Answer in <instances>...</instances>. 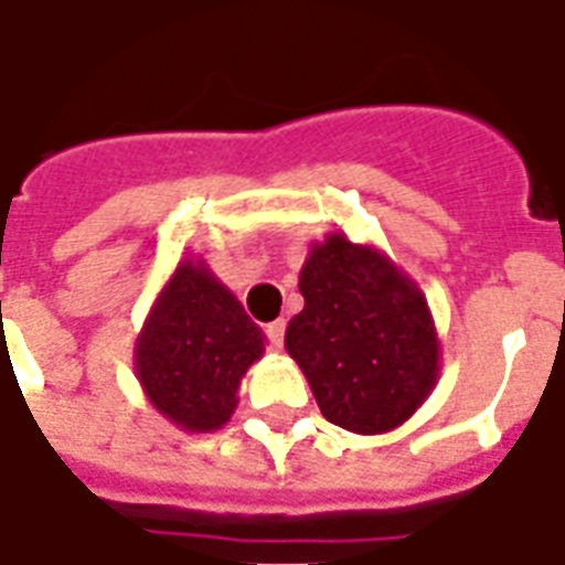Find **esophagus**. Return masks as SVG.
Returning a JSON list of instances; mask_svg holds the SVG:
<instances>
[{
  "label": "esophagus",
  "instance_id": "obj_1",
  "mask_svg": "<svg viewBox=\"0 0 565 565\" xmlns=\"http://www.w3.org/2000/svg\"><path fill=\"white\" fill-rule=\"evenodd\" d=\"M284 328H287V322L284 319H275V322H269L266 326V340H269V345H273L275 352L284 345Z\"/></svg>",
  "mask_w": 565,
  "mask_h": 565
}]
</instances>
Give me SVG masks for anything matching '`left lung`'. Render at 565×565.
<instances>
[{
  "label": "left lung",
  "instance_id": "left-lung-1",
  "mask_svg": "<svg viewBox=\"0 0 565 565\" xmlns=\"http://www.w3.org/2000/svg\"><path fill=\"white\" fill-rule=\"evenodd\" d=\"M305 310L284 345L328 422L386 434L419 411L439 377L428 299L386 252L331 231L299 273Z\"/></svg>",
  "mask_w": 565,
  "mask_h": 565
}]
</instances>
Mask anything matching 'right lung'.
<instances>
[{
    "label": "right lung",
    "mask_w": 565,
    "mask_h": 565,
    "mask_svg": "<svg viewBox=\"0 0 565 565\" xmlns=\"http://www.w3.org/2000/svg\"><path fill=\"white\" fill-rule=\"evenodd\" d=\"M264 331L211 266L184 257L137 334V381L175 428L211 434L231 419L239 381L264 358Z\"/></svg>",
    "instance_id": "1"
}]
</instances>
